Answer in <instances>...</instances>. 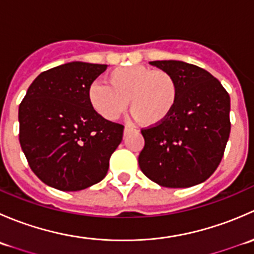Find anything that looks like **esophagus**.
<instances>
[{
  "instance_id": "esophagus-1",
  "label": "esophagus",
  "mask_w": 254,
  "mask_h": 254,
  "mask_svg": "<svg viewBox=\"0 0 254 254\" xmlns=\"http://www.w3.org/2000/svg\"><path fill=\"white\" fill-rule=\"evenodd\" d=\"M132 130H135V127H132V125H125L124 127V134L127 135L129 131H132Z\"/></svg>"
}]
</instances>
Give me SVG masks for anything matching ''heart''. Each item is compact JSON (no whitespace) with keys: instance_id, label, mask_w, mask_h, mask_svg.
<instances>
[{"instance_id":"obj_1","label":"heart","mask_w":254,"mask_h":254,"mask_svg":"<svg viewBox=\"0 0 254 254\" xmlns=\"http://www.w3.org/2000/svg\"><path fill=\"white\" fill-rule=\"evenodd\" d=\"M108 83L94 81L89 84L88 102L106 120H115L129 101L132 115L143 125L165 122L178 101V82L166 70H153L142 65L124 66L107 75Z\"/></svg>"}]
</instances>
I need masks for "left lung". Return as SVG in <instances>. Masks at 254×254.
<instances>
[{"label": "left lung", "instance_id": "8db88e82", "mask_svg": "<svg viewBox=\"0 0 254 254\" xmlns=\"http://www.w3.org/2000/svg\"><path fill=\"white\" fill-rule=\"evenodd\" d=\"M150 64L175 76L179 94L165 122L141 129L140 168L161 187H193L206 181L221 162L231 130L230 96L199 66L176 60Z\"/></svg>", "mask_w": 254, "mask_h": 254}]
</instances>
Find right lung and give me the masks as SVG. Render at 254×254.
Instances as JSON below:
<instances>
[{
	"label": "right lung",
	"instance_id": "add662e5",
	"mask_svg": "<svg viewBox=\"0 0 254 254\" xmlns=\"http://www.w3.org/2000/svg\"><path fill=\"white\" fill-rule=\"evenodd\" d=\"M107 65L73 61L40 73L19 104V142L48 186L76 191L98 183L123 140L124 125L98 115L88 87Z\"/></svg>",
	"mask_w": 254,
	"mask_h": 254
}]
</instances>
